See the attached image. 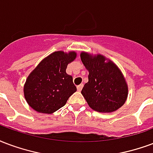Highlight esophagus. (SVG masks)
I'll list each match as a JSON object with an SVG mask.
<instances>
[{
	"mask_svg": "<svg viewBox=\"0 0 153 153\" xmlns=\"http://www.w3.org/2000/svg\"><path fill=\"white\" fill-rule=\"evenodd\" d=\"M82 87H83V85H82V84H80V85H79L78 87H77V90H78L79 91H81Z\"/></svg>",
	"mask_w": 153,
	"mask_h": 153,
	"instance_id": "1",
	"label": "esophagus"
}]
</instances>
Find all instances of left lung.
I'll return each mask as SVG.
<instances>
[{"instance_id":"left-lung-1","label":"left lung","mask_w":153,"mask_h":153,"mask_svg":"<svg viewBox=\"0 0 153 153\" xmlns=\"http://www.w3.org/2000/svg\"><path fill=\"white\" fill-rule=\"evenodd\" d=\"M80 57L89 72L88 82L81 91L88 105L100 113H111L122 107L128 88L117 65L110 61L105 62L101 55L92 56L82 53Z\"/></svg>"}]
</instances>
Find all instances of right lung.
Returning a JSON list of instances; mask_svg holds the SVG:
<instances>
[{"label": "right lung", "instance_id": "add662e5", "mask_svg": "<svg viewBox=\"0 0 153 153\" xmlns=\"http://www.w3.org/2000/svg\"><path fill=\"white\" fill-rule=\"evenodd\" d=\"M76 57L75 52H55L43 60L27 77L25 99L36 111L52 114L63 107L77 91L73 78L65 72L67 65Z\"/></svg>", "mask_w": 153, "mask_h": 153}]
</instances>
